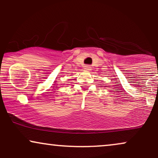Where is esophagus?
<instances>
[{
  "mask_svg": "<svg viewBox=\"0 0 158 158\" xmlns=\"http://www.w3.org/2000/svg\"><path fill=\"white\" fill-rule=\"evenodd\" d=\"M84 69L85 70H91V67L90 66V65H85V66L84 67Z\"/></svg>",
  "mask_w": 158,
  "mask_h": 158,
  "instance_id": "obj_1",
  "label": "esophagus"
}]
</instances>
